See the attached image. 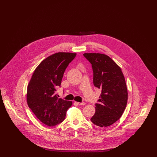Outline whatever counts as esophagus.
I'll return each mask as SVG.
<instances>
[{
  "instance_id": "34e87169",
  "label": "esophagus",
  "mask_w": 157,
  "mask_h": 157,
  "mask_svg": "<svg viewBox=\"0 0 157 157\" xmlns=\"http://www.w3.org/2000/svg\"><path fill=\"white\" fill-rule=\"evenodd\" d=\"M79 105H85V102H76Z\"/></svg>"
}]
</instances>
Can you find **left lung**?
<instances>
[{
  "label": "left lung",
  "instance_id": "8db88e82",
  "mask_svg": "<svg viewBox=\"0 0 157 157\" xmlns=\"http://www.w3.org/2000/svg\"><path fill=\"white\" fill-rule=\"evenodd\" d=\"M83 56L92 65L94 86L102 90L90 121L98 127H108L120 119L127 106L124 76L121 67L105 54L90 53Z\"/></svg>",
  "mask_w": 157,
  "mask_h": 157
}]
</instances>
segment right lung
Instances as JSON below:
<instances>
[{
    "instance_id": "right-lung-1",
    "label": "right lung",
    "mask_w": 157,
    "mask_h": 157,
    "mask_svg": "<svg viewBox=\"0 0 157 157\" xmlns=\"http://www.w3.org/2000/svg\"><path fill=\"white\" fill-rule=\"evenodd\" d=\"M76 53L58 52L48 56L35 69L27 89V103L43 124L53 127L65 120L72 101L58 98L55 94L64 72Z\"/></svg>"
}]
</instances>
